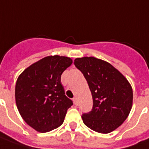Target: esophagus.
Wrapping results in <instances>:
<instances>
[{"instance_id":"1","label":"esophagus","mask_w":149,"mask_h":149,"mask_svg":"<svg viewBox=\"0 0 149 149\" xmlns=\"http://www.w3.org/2000/svg\"><path fill=\"white\" fill-rule=\"evenodd\" d=\"M72 101H73V103H74L75 106H78V101H77V98H73Z\"/></svg>"}]
</instances>
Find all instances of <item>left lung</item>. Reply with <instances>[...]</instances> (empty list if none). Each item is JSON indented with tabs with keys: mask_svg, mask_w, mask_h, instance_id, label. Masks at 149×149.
<instances>
[{
	"mask_svg": "<svg viewBox=\"0 0 149 149\" xmlns=\"http://www.w3.org/2000/svg\"><path fill=\"white\" fill-rule=\"evenodd\" d=\"M91 91L93 106L82 118L89 129L109 133L120 126L132 109L133 93L124 76L108 62L97 58L82 57L74 60Z\"/></svg>",
	"mask_w": 149,
	"mask_h": 149,
	"instance_id": "1",
	"label": "left lung"
}]
</instances>
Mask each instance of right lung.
Instances as JSON below:
<instances>
[{"label":"right lung","mask_w":149,"mask_h":149,"mask_svg":"<svg viewBox=\"0 0 149 149\" xmlns=\"http://www.w3.org/2000/svg\"><path fill=\"white\" fill-rule=\"evenodd\" d=\"M72 63L70 57L49 56L19 76L15 86L17 109L25 122L40 132L62 125L72 101L66 97L61 75Z\"/></svg>","instance_id":"right-lung-1"}]
</instances>
